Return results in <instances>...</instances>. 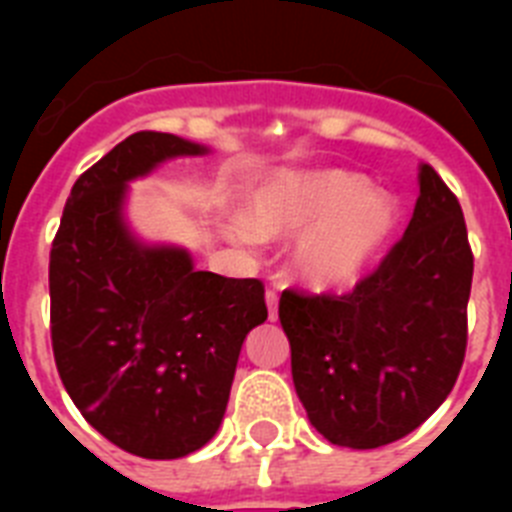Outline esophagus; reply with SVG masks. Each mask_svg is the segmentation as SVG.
Instances as JSON below:
<instances>
[{
    "label": "esophagus",
    "instance_id": "esophagus-1",
    "mask_svg": "<svg viewBox=\"0 0 512 512\" xmlns=\"http://www.w3.org/2000/svg\"><path fill=\"white\" fill-rule=\"evenodd\" d=\"M277 300H279L277 292H274V289H269V292H266V305H269V320H277Z\"/></svg>",
    "mask_w": 512,
    "mask_h": 512
}]
</instances>
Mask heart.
Instances as JSON below:
<instances>
[{
	"label": "heart",
	"mask_w": 512,
	"mask_h": 512,
	"mask_svg": "<svg viewBox=\"0 0 512 512\" xmlns=\"http://www.w3.org/2000/svg\"><path fill=\"white\" fill-rule=\"evenodd\" d=\"M397 212L390 197L341 169L277 171L248 187L230 238L289 243L287 269L305 287L330 292L359 282L390 241Z\"/></svg>",
	"instance_id": "heart-1"
}]
</instances>
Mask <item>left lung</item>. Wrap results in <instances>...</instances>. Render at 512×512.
Here are the masks:
<instances>
[{"label": "left lung", "instance_id": "left-lung-1", "mask_svg": "<svg viewBox=\"0 0 512 512\" xmlns=\"http://www.w3.org/2000/svg\"><path fill=\"white\" fill-rule=\"evenodd\" d=\"M472 274L459 200L423 164L408 230L369 277L341 297L282 292L292 379L315 431L379 449L431 418L464 364Z\"/></svg>", "mask_w": 512, "mask_h": 512}]
</instances>
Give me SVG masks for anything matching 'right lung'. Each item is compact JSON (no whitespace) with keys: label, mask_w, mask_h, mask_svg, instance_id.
<instances>
[{"label":"right lung","mask_w":512,"mask_h":512,"mask_svg":"<svg viewBox=\"0 0 512 512\" xmlns=\"http://www.w3.org/2000/svg\"><path fill=\"white\" fill-rule=\"evenodd\" d=\"M205 146L140 130L76 179L53 238L51 341L76 408L143 459H179L217 433L264 284L197 271L184 248L143 246L122 220L130 179Z\"/></svg>","instance_id":"1"}]
</instances>
